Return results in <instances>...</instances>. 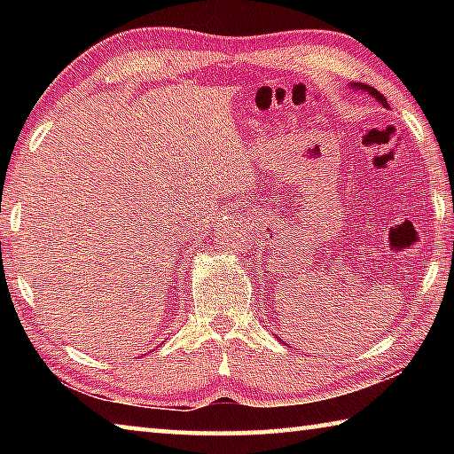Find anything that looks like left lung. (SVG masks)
<instances>
[{
  "label": "left lung",
  "mask_w": 454,
  "mask_h": 454,
  "mask_svg": "<svg viewBox=\"0 0 454 454\" xmlns=\"http://www.w3.org/2000/svg\"><path fill=\"white\" fill-rule=\"evenodd\" d=\"M350 88H355V90H364V91H368V94H371L376 102H380L384 107H388V104H387V98H384L379 90H374L372 86H364V83H350Z\"/></svg>",
  "instance_id": "8db88e82"
}]
</instances>
